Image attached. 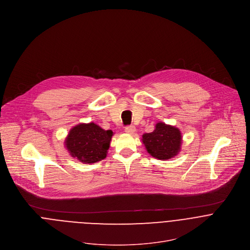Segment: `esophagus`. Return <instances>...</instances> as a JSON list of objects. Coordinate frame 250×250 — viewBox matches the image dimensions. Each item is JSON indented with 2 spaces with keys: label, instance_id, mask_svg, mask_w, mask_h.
I'll return each mask as SVG.
<instances>
[{
  "label": "esophagus",
  "instance_id": "esophagus-1",
  "mask_svg": "<svg viewBox=\"0 0 250 250\" xmlns=\"http://www.w3.org/2000/svg\"><path fill=\"white\" fill-rule=\"evenodd\" d=\"M125 131L126 133L132 134V133L135 131V126H134V125H127V126H125Z\"/></svg>",
  "mask_w": 250,
  "mask_h": 250
}]
</instances>
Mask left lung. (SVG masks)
Segmentation results:
<instances>
[{
  "label": "left lung",
  "instance_id": "obj_1",
  "mask_svg": "<svg viewBox=\"0 0 250 250\" xmlns=\"http://www.w3.org/2000/svg\"><path fill=\"white\" fill-rule=\"evenodd\" d=\"M142 140L150 155L159 160H167L179 152L181 133L174 126L159 123L153 132L143 134Z\"/></svg>",
  "mask_w": 250,
  "mask_h": 250
}]
</instances>
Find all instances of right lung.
<instances>
[{"instance_id": "add662e5", "label": "right lung", "mask_w": 250, "mask_h": 250, "mask_svg": "<svg viewBox=\"0 0 250 250\" xmlns=\"http://www.w3.org/2000/svg\"><path fill=\"white\" fill-rule=\"evenodd\" d=\"M112 136V130H104L93 123L81 124L70 130L65 143L72 157L93 164L106 158Z\"/></svg>"}]
</instances>
